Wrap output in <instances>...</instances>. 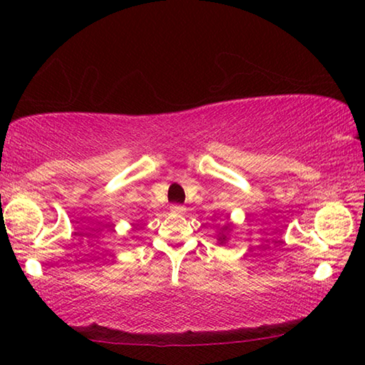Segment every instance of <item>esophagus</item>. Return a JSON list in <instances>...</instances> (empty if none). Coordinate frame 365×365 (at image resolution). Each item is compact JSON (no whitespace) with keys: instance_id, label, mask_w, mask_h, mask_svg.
<instances>
[{"instance_id":"obj_1","label":"esophagus","mask_w":365,"mask_h":365,"mask_svg":"<svg viewBox=\"0 0 365 365\" xmlns=\"http://www.w3.org/2000/svg\"><path fill=\"white\" fill-rule=\"evenodd\" d=\"M172 211H174L175 214H183L185 212V206L174 205V206H172Z\"/></svg>"}]
</instances>
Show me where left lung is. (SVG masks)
I'll use <instances>...</instances> for the list:
<instances>
[{"instance_id": "obj_1", "label": "left lung", "mask_w": 365, "mask_h": 365, "mask_svg": "<svg viewBox=\"0 0 365 365\" xmlns=\"http://www.w3.org/2000/svg\"><path fill=\"white\" fill-rule=\"evenodd\" d=\"M222 240H225V238H222Z\"/></svg>"}]
</instances>
